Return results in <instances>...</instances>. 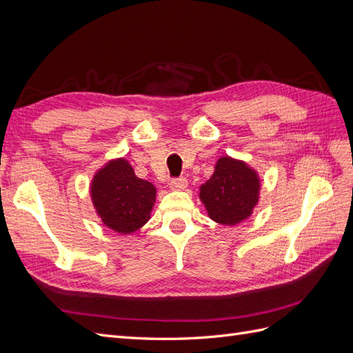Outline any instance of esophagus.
I'll use <instances>...</instances> for the list:
<instances>
[{
    "label": "esophagus",
    "mask_w": 353,
    "mask_h": 353,
    "mask_svg": "<svg viewBox=\"0 0 353 353\" xmlns=\"http://www.w3.org/2000/svg\"><path fill=\"white\" fill-rule=\"evenodd\" d=\"M170 188L172 190H184L188 185V181L184 176H179V178H174L170 181Z\"/></svg>",
    "instance_id": "34e87169"
}]
</instances>
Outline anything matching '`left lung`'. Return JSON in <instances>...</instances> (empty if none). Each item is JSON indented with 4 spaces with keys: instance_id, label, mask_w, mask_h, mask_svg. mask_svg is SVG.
I'll list each match as a JSON object with an SVG mask.
<instances>
[{
    "instance_id": "obj_1",
    "label": "left lung",
    "mask_w": 353,
    "mask_h": 353,
    "mask_svg": "<svg viewBox=\"0 0 353 353\" xmlns=\"http://www.w3.org/2000/svg\"><path fill=\"white\" fill-rule=\"evenodd\" d=\"M259 187L253 169L227 156L218 160L215 172L200 187V199L213 221L222 225H236L252 215Z\"/></svg>"
}]
</instances>
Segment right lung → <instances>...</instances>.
<instances>
[{"instance_id":"1","label":"right lung","mask_w":353,"mask_h":353,"mask_svg":"<svg viewBox=\"0 0 353 353\" xmlns=\"http://www.w3.org/2000/svg\"><path fill=\"white\" fill-rule=\"evenodd\" d=\"M91 197L105 225L116 232L131 234L150 218L156 188L138 178L128 160L117 159L94 176Z\"/></svg>"}]
</instances>
